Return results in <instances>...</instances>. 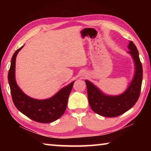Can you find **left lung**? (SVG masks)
Instances as JSON below:
<instances>
[{"mask_svg":"<svg viewBox=\"0 0 151 151\" xmlns=\"http://www.w3.org/2000/svg\"><path fill=\"white\" fill-rule=\"evenodd\" d=\"M130 53L136 65L135 75L129 88L119 96H108L88 81H86L88 101L92 110L102 116L117 117L127 111L136 103L140 95L143 79V68L139 52L132 41L129 45Z\"/></svg>","mask_w":151,"mask_h":151,"instance_id":"obj_1","label":"left lung"}]
</instances>
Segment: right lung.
I'll use <instances>...</instances> for the list:
<instances>
[{"instance_id":"1","label":"right lung","mask_w":151,"mask_h":151,"mask_svg":"<svg viewBox=\"0 0 151 151\" xmlns=\"http://www.w3.org/2000/svg\"><path fill=\"white\" fill-rule=\"evenodd\" d=\"M22 47L23 46L19 48L13 55L8 71V78L13 102L22 114L31 119L41 123H51L59 119L65 112L69 96L75 82L46 100H36L25 95L18 87L15 79L16 56Z\"/></svg>"}]
</instances>
